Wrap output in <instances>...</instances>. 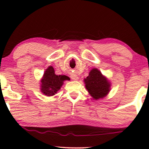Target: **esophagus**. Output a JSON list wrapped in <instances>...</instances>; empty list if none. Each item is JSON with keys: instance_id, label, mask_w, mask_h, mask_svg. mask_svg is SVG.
Listing matches in <instances>:
<instances>
[{"instance_id": "1", "label": "esophagus", "mask_w": 149, "mask_h": 149, "mask_svg": "<svg viewBox=\"0 0 149 149\" xmlns=\"http://www.w3.org/2000/svg\"><path fill=\"white\" fill-rule=\"evenodd\" d=\"M71 79H73V80L74 81H77L79 79V77L77 75H75V74H72V76H71Z\"/></svg>"}]
</instances>
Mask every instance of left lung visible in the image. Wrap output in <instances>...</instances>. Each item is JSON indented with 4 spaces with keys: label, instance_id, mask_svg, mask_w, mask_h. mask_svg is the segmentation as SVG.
<instances>
[{
    "label": "left lung",
    "instance_id": "obj_1",
    "mask_svg": "<svg viewBox=\"0 0 149 149\" xmlns=\"http://www.w3.org/2000/svg\"><path fill=\"white\" fill-rule=\"evenodd\" d=\"M85 87L93 99L102 98L109 92L111 84L96 68L90 71L89 76L85 79Z\"/></svg>",
    "mask_w": 149,
    "mask_h": 149
}]
</instances>
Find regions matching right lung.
I'll use <instances>...</instances> for the list:
<instances>
[{
    "instance_id": "obj_1",
    "label": "right lung",
    "mask_w": 149,
    "mask_h": 149,
    "mask_svg": "<svg viewBox=\"0 0 149 149\" xmlns=\"http://www.w3.org/2000/svg\"><path fill=\"white\" fill-rule=\"evenodd\" d=\"M68 77L66 75H56L54 69L49 66L44 73L41 81V91L45 95L52 96L60 90L65 80H68Z\"/></svg>"
}]
</instances>
